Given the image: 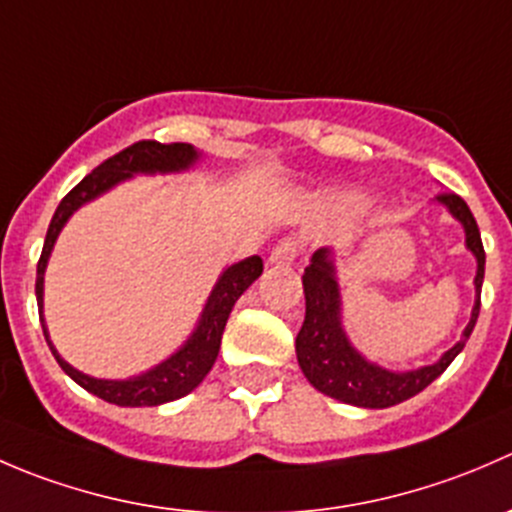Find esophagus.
<instances>
[{
  "label": "esophagus",
  "mask_w": 512,
  "mask_h": 512,
  "mask_svg": "<svg viewBox=\"0 0 512 512\" xmlns=\"http://www.w3.org/2000/svg\"><path fill=\"white\" fill-rule=\"evenodd\" d=\"M299 252V245L297 240H292V237H287V240L277 242L275 247H272L270 252V265H289V262L297 257Z\"/></svg>",
  "instance_id": "1"
}]
</instances>
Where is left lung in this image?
Here are the masks:
<instances>
[{
    "instance_id": "8db88e82",
    "label": "left lung",
    "mask_w": 512,
    "mask_h": 512,
    "mask_svg": "<svg viewBox=\"0 0 512 512\" xmlns=\"http://www.w3.org/2000/svg\"><path fill=\"white\" fill-rule=\"evenodd\" d=\"M441 205H446L448 213L463 225L466 230V247L476 255V304H473L471 322L463 329L461 342L453 344L436 364L421 366L414 371H389L379 364H371L366 356H361L352 347L342 327V299H339L337 267L329 247H322L312 255V262L304 270L302 285L304 299H307V312L304 324L297 334V361L302 366L309 384L332 399L344 401L364 409H389L411 399L418 391L426 389L431 381H436L448 369L453 359L463 352L468 337L480 312V287L485 275V250L480 242V230L476 218L466 200L456 193L436 195Z\"/></svg>"
}]
</instances>
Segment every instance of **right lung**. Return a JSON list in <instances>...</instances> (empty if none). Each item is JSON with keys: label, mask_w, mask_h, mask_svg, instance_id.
I'll list each match as a JSON object with an SVG mask.
<instances>
[{"label": "right lung", "mask_w": 512, "mask_h": 512, "mask_svg": "<svg viewBox=\"0 0 512 512\" xmlns=\"http://www.w3.org/2000/svg\"><path fill=\"white\" fill-rule=\"evenodd\" d=\"M198 158L200 153L195 151L190 143H133V146L123 148L121 153L103 160L98 168L91 170V173L86 175L64 200H61L54 218H51L49 230H46L44 250H41L39 265H36V304H39V319L41 327H44V337L46 342H49L51 354L59 361L61 369H64L76 384L84 386L89 394L108 401V404L160 406L165 404V401H175L180 399V396L190 394V391L208 376V371L213 369L220 352V342H223L227 317H230L232 307H235V302L240 299V294L262 275V260L257 255H252L247 257V260L237 262V265L227 267L223 275H220V280L215 282L213 292H210L208 302H205L203 314H200L198 327L190 334L188 342H185L173 356H168V359L160 361L158 366H153L151 371L123 381L94 379V376L89 374H81V371L74 369L69 361L61 359L59 352L54 349L44 324L46 262H49V255L51 250H54V242L56 237H59L61 227L66 225V220H69L81 205L98 198V195H103L106 190H111L113 185L133 178L136 173H180V170H188L190 165H195Z\"/></svg>", "instance_id": "1"}]
</instances>
